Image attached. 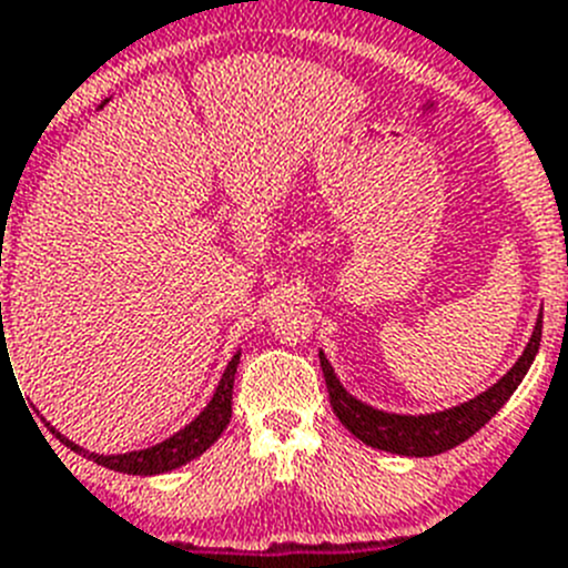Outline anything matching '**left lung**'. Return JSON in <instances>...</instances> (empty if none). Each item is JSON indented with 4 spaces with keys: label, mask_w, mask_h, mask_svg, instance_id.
Returning a JSON list of instances; mask_svg holds the SVG:
<instances>
[{
    "label": "left lung",
    "mask_w": 568,
    "mask_h": 568,
    "mask_svg": "<svg viewBox=\"0 0 568 568\" xmlns=\"http://www.w3.org/2000/svg\"><path fill=\"white\" fill-rule=\"evenodd\" d=\"M540 333H544V315L535 324V333H531L524 355L515 361V366H511L498 384L489 386L478 398L433 415H395L384 413V409H375L369 404H361L358 398H353L341 386V381L335 378L333 366L324 358V353H318V358L321 369H324V381H327L333 413L338 415L341 424L355 438L364 440L366 446L384 449V453L409 455V458H429V455H440L446 449H453V446L464 444L466 438L478 433L480 426H486L498 415L500 406L511 398V393L518 389L524 375L529 373L531 361L538 355Z\"/></svg>",
    "instance_id": "1"
}]
</instances>
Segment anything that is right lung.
<instances>
[{"mask_svg":"<svg viewBox=\"0 0 568 568\" xmlns=\"http://www.w3.org/2000/svg\"><path fill=\"white\" fill-rule=\"evenodd\" d=\"M239 355L241 353L233 355V361H230L227 369H224L222 381H219V386H215L213 398H210V404L199 413V418L190 420L182 433H175L173 438L162 440V444L139 449V453L97 455L82 449V446H77L73 440H68L62 433H57V429L48 424L50 433H57V438L62 440L64 446H70L73 453L84 455V458H90L93 464L108 466V469L113 471H124V475H162V471L179 469V466H184L187 460L207 453L210 446L222 438V433L227 429L230 415H233V381H235V369H239Z\"/></svg>","mask_w":568,"mask_h":568,"instance_id":"right-lung-1","label":"right lung"}]
</instances>
